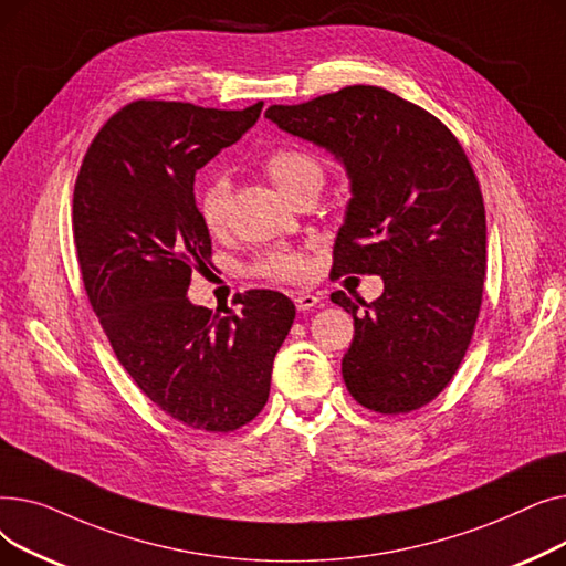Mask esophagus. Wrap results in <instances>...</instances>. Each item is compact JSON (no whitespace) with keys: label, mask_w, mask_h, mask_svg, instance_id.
Returning a JSON list of instances; mask_svg holds the SVG:
<instances>
[{"label":"esophagus","mask_w":566,"mask_h":566,"mask_svg":"<svg viewBox=\"0 0 566 566\" xmlns=\"http://www.w3.org/2000/svg\"><path fill=\"white\" fill-rule=\"evenodd\" d=\"M293 301H295V307H298L301 312H307V310L318 305V295H314V293H295Z\"/></svg>","instance_id":"1"}]
</instances>
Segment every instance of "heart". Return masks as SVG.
<instances>
[{
	"mask_svg": "<svg viewBox=\"0 0 566 566\" xmlns=\"http://www.w3.org/2000/svg\"><path fill=\"white\" fill-rule=\"evenodd\" d=\"M261 167L271 176V181L295 201L318 192L325 181L323 163L303 146L273 148L263 156ZM197 211L203 227L213 235L224 231L229 216V178L222 171L211 169L199 178ZM252 271L273 282H295L307 273V259L303 250L273 248L254 259Z\"/></svg>",
	"mask_w": 566,
	"mask_h": 566,
	"instance_id": "1",
	"label": "heart"
}]
</instances>
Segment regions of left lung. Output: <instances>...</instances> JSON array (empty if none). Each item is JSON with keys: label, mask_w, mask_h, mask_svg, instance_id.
<instances>
[{"label": "left lung", "mask_w": 566, "mask_h": 566, "mask_svg": "<svg viewBox=\"0 0 566 566\" xmlns=\"http://www.w3.org/2000/svg\"><path fill=\"white\" fill-rule=\"evenodd\" d=\"M282 130L333 151L350 178L333 273L380 275L342 360L360 406L399 415L433 401L454 378L478 323L486 277V211L454 133L380 86L353 84L301 105H271ZM360 303V301H358Z\"/></svg>", "instance_id": "obj_1"}]
</instances>
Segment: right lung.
<instances>
[{"instance_id":"add662e5","label":"right lung","mask_w":566,"mask_h":566,"mask_svg":"<svg viewBox=\"0 0 566 566\" xmlns=\"http://www.w3.org/2000/svg\"><path fill=\"white\" fill-rule=\"evenodd\" d=\"M261 107L133 101L88 144L73 192L82 282L116 360L169 418L211 433L261 412L295 318L286 295L268 289L245 291L227 316L186 295L192 273L213 265L195 174L241 139Z\"/></svg>"}]
</instances>
